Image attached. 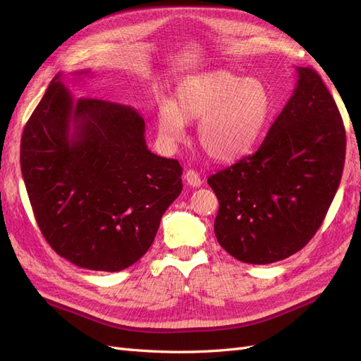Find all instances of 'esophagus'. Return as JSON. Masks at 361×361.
Instances as JSON below:
<instances>
[{
  "label": "esophagus",
  "mask_w": 361,
  "mask_h": 361,
  "mask_svg": "<svg viewBox=\"0 0 361 361\" xmlns=\"http://www.w3.org/2000/svg\"><path fill=\"white\" fill-rule=\"evenodd\" d=\"M185 180H187V183L190 185V187L192 188H197L202 185V178L200 174L195 171V170H188L187 173H185Z\"/></svg>",
  "instance_id": "esophagus-1"
}]
</instances>
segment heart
<instances>
[{"label":"heart","mask_w":361,"mask_h":361,"mask_svg":"<svg viewBox=\"0 0 361 361\" xmlns=\"http://www.w3.org/2000/svg\"><path fill=\"white\" fill-rule=\"evenodd\" d=\"M271 113V96L259 80L214 71L185 78L171 102L157 113L159 137L174 145L185 137V122L197 123V140L207 157L232 161L255 145Z\"/></svg>","instance_id":"1"}]
</instances>
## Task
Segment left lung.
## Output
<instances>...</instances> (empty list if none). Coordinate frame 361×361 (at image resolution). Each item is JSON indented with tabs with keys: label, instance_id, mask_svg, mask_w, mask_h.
Listing matches in <instances>:
<instances>
[{
	"label": "left lung",
	"instance_id": "8db88e82",
	"mask_svg": "<svg viewBox=\"0 0 361 361\" xmlns=\"http://www.w3.org/2000/svg\"><path fill=\"white\" fill-rule=\"evenodd\" d=\"M346 150L338 108L310 68H297L290 99L253 155L207 179L218 209L214 232L228 255L267 265L307 244L342 179Z\"/></svg>",
	"mask_w": 361,
	"mask_h": 361
}]
</instances>
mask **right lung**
<instances>
[{"instance_id":"add662e5","label":"right lung","mask_w":361,"mask_h":361,"mask_svg":"<svg viewBox=\"0 0 361 361\" xmlns=\"http://www.w3.org/2000/svg\"><path fill=\"white\" fill-rule=\"evenodd\" d=\"M63 80L59 73L51 81L20 140L32 212L61 257L92 271H122L154 243L182 191V167L147 149L145 120L133 106L73 99Z\"/></svg>"}]
</instances>
